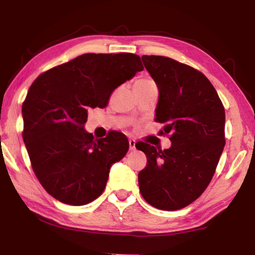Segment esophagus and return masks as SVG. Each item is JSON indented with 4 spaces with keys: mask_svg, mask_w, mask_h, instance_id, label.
Segmentation results:
<instances>
[{
    "mask_svg": "<svg viewBox=\"0 0 255 255\" xmlns=\"http://www.w3.org/2000/svg\"><path fill=\"white\" fill-rule=\"evenodd\" d=\"M135 149H136V140L129 139V150H135Z\"/></svg>",
    "mask_w": 255,
    "mask_h": 255,
    "instance_id": "obj_1",
    "label": "esophagus"
}]
</instances>
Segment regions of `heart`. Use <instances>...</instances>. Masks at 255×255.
I'll return each mask as SVG.
<instances>
[{"instance_id":"obj_1","label":"heart","mask_w":255,"mask_h":255,"mask_svg":"<svg viewBox=\"0 0 255 255\" xmlns=\"http://www.w3.org/2000/svg\"><path fill=\"white\" fill-rule=\"evenodd\" d=\"M150 84H154V82L149 79H140L135 83V85H150Z\"/></svg>"}]
</instances>
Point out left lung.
Segmentation results:
<instances>
[{
  "mask_svg": "<svg viewBox=\"0 0 255 255\" xmlns=\"http://www.w3.org/2000/svg\"><path fill=\"white\" fill-rule=\"evenodd\" d=\"M158 88L155 122L170 133L171 147L138 145L147 165L138 173L139 191L161 210L184 208L213 179L225 146V109L201 72L164 56H141ZM137 147V146H136Z\"/></svg>",
  "mask_w": 255,
  "mask_h": 255,
  "instance_id": "8db88e82",
  "label": "left lung"
}]
</instances>
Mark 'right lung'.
<instances>
[{
    "label": "right lung",
    "mask_w": 255,
    "mask_h": 255,
    "mask_svg": "<svg viewBox=\"0 0 255 255\" xmlns=\"http://www.w3.org/2000/svg\"><path fill=\"white\" fill-rule=\"evenodd\" d=\"M130 53L84 54L42 73L22 105L23 141L34 174L55 199L73 206L93 201L106 188L112 164L128 152L122 132L94 139L88 111L105 108L115 89L143 71Z\"/></svg>",
    "instance_id": "right-lung-1"
}]
</instances>
